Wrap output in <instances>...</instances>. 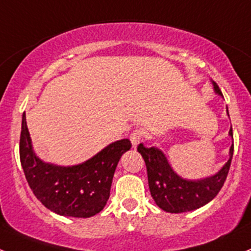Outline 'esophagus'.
Wrapping results in <instances>:
<instances>
[{
    "mask_svg": "<svg viewBox=\"0 0 251 251\" xmlns=\"http://www.w3.org/2000/svg\"><path fill=\"white\" fill-rule=\"evenodd\" d=\"M143 138H144L143 129H135V130L131 131L130 141H131V145H133L134 149H136V146H138V145L143 141Z\"/></svg>",
    "mask_w": 251,
    "mask_h": 251,
    "instance_id": "1",
    "label": "esophagus"
}]
</instances>
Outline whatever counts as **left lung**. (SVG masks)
Returning a JSON list of instances; mask_svg holds the SVG:
<instances>
[{"mask_svg":"<svg viewBox=\"0 0 251 251\" xmlns=\"http://www.w3.org/2000/svg\"><path fill=\"white\" fill-rule=\"evenodd\" d=\"M214 89L222 95L220 88L213 82ZM228 113V111H227ZM229 135L233 138L232 126ZM139 153L143 156L147 169V179L152 198L157 205L168 213H185L195 210L205 205L216 197L224 186L231 167L233 157V144L229 149V159L222 169L214 176L203 180H185L175 174L161 150L156 147H145L143 144L138 146Z\"/></svg>","mask_w":251,"mask_h":251,"instance_id":"left-lung-1","label":"left lung"}]
</instances>
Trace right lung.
I'll return each mask as SVG.
<instances>
[{
	"mask_svg": "<svg viewBox=\"0 0 251 251\" xmlns=\"http://www.w3.org/2000/svg\"><path fill=\"white\" fill-rule=\"evenodd\" d=\"M130 147V141L122 139L82 164L58 167L45 163L33 153L26 116L23 115L19 154L25 177L36 198L59 215L90 218L100 213L110 197L118 161Z\"/></svg>",
	"mask_w": 251,
	"mask_h": 251,
	"instance_id": "right-lung-1",
	"label": "right lung"
}]
</instances>
